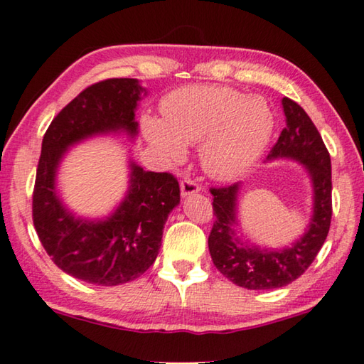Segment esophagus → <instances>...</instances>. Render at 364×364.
<instances>
[{"mask_svg":"<svg viewBox=\"0 0 364 364\" xmlns=\"http://www.w3.org/2000/svg\"><path fill=\"white\" fill-rule=\"evenodd\" d=\"M180 191H181V197H189V196H193V194H196V193H199L200 186H199V184H197L196 181H193V180H189V178H186V180L181 181Z\"/></svg>","mask_w":364,"mask_h":364,"instance_id":"obj_1","label":"esophagus"}]
</instances>
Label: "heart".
<instances>
[{
    "label": "heart",
    "mask_w": 364,
    "mask_h": 364,
    "mask_svg": "<svg viewBox=\"0 0 364 364\" xmlns=\"http://www.w3.org/2000/svg\"><path fill=\"white\" fill-rule=\"evenodd\" d=\"M164 119L146 116L148 143L171 165L186 159L188 144H200L205 173L235 180L261 159L272 140L275 114L264 97H247L224 85H186L162 102Z\"/></svg>",
    "instance_id": "obj_1"
}]
</instances>
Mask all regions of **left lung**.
I'll return each mask as SVG.
<instances>
[{
    "label": "left lung",
    "instance_id": "obj_1",
    "mask_svg": "<svg viewBox=\"0 0 364 364\" xmlns=\"http://www.w3.org/2000/svg\"><path fill=\"white\" fill-rule=\"evenodd\" d=\"M287 127L266 162L293 161L306 170L312 184V215L304 232L289 245L270 248L243 235L239 196L243 183L211 189L216 220L208 237L211 259L220 272L237 287L274 289L287 287L306 272L326 240L331 224V157L318 130L299 105L282 98Z\"/></svg>",
    "mask_w": 364,
    "mask_h": 364
}]
</instances>
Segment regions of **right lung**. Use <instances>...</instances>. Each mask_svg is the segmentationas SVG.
Wrapping results in <instances>:
<instances>
[{"label": "right lung", "mask_w": 364, "mask_h": 364, "mask_svg": "<svg viewBox=\"0 0 364 364\" xmlns=\"http://www.w3.org/2000/svg\"><path fill=\"white\" fill-rule=\"evenodd\" d=\"M148 95L138 79H107L70 102L43 138L33 223L44 250L65 274L92 285L116 287L153 266L164 224L178 203L180 186L170 173L143 170L129 156L127 191L107 216L77 215L58 188L62 162L71 148L97 136H138L136 108Z\"/></svg>", "instance_id": "right-lung-1"}]
</instances>
